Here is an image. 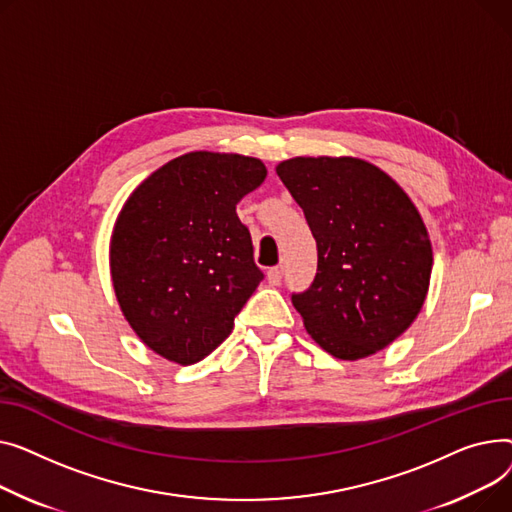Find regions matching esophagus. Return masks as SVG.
Here are the masks:
<instances>
[{
	"mask_svg": "<svg viewBox=\"0 0 512 512\" xmlns=\"http://www.w3.org/2000/svg\"><path fill=\"white\" fill-rule=\"evenodd\" d=\"M266 279H268V283H270V285H279V283H281V279H283V266H273V268H268Z\"/></svg>",
	"mask_w": 512,
	"mask_h": 512,
	"instance_id": "1",
	"label": "esophagus"
}]
</instances>
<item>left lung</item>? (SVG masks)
<instances>
[{
  "label": "left lung",
  "mask_w": 512,
  "mask_h": 512,
  "mask_svg": "<svg viewBox=\"0 0 512 512\" xmlns=\"http://www.w3.org/2000/svg\"><path fill=\"white\" fill-rule=\"evenodd\" d=\"M318 248L314 283L291 302L308 335L339 359H362L401 337L422 310L432 244L393 177L353 157L277 165Z\"/></svg>",
  "instance_id": "left-lung-1"
}]
</instances>
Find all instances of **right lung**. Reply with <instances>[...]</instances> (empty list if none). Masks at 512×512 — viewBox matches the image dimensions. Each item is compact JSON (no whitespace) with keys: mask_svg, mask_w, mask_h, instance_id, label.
Segmentation results:
<instances>
[{"mask_svg":"<svg viewBox=\"0 0 512 512\" xmlns=\"http://www.w3.org/2000/svg\"><path fill=\"white\" fill-rule=\"evenodd\" d=\"M266 177L260 159L196 150L169 161L119 213L109 266L140 341L190 366L213 353L262 281L235 204Z\"/></svg>","mask_w":512,"mask_h":512,"instance_id":"right-lung-1","label":"right lung"}]
</instances>
